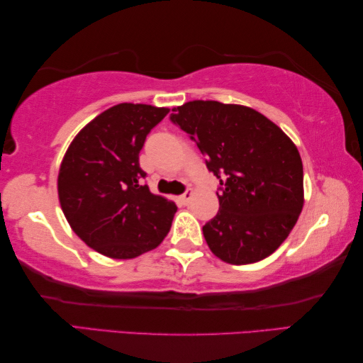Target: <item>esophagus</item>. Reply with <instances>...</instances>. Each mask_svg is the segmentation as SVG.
<instances>
[{
    "label": "esophagus",
    "mask_w": 363,
    "mask_h": 363,
    "mask_svg": "<svg viewBox=\"0 0 363 363\" xmlns=\"http://www.w3.org/2000/svg\"><path fill=\"white\" fill-rule=\"evenodd\" d=\"M191 198H193V191H191V189H188V191H185L182 196H178V201H180L182 204L186 206V204H189Z\"/></svg>",
    "instance_id": "esophagus-1"
}]
</instances>
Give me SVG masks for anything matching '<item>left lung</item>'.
<instances>
[{"label": "left lung", "mask_w": 363, "mask_h": 363, "mask_svg": "<svg viewBox=\"0 0 363 363\" xmlns=\"http://www.w3.org/2000/svg\"><path fill=\"white\" fill-rule=\"evenodd\" d=\"M170 121L189 135L220 182L217 216L203 227L207 246L233 265L275 252L304 206L298 147L260 112L218 101H189Z\"/></svg>", "instance_id": "left-lung-1"}]
</instances>
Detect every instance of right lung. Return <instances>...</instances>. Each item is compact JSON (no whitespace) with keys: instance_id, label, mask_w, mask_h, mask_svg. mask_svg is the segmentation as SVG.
Here are the masks:
<instances>
[{"instance_id":"obj_1","label":"right lung","mask_w":363,"mask_h":363,"mask_svg":"<svg viewBox=\"0 0 363 363\" xmlns=\"http://www.w3.org/2000/svg\"><path fill=\"white\" fill-rule=\"evenodd\" d=\"M167 108L122 103L83 127L61 162L57 194L74 233L111 259H135L157 247L177 206L141 178L140 151Z\"/></svg>"}]
</instances>
